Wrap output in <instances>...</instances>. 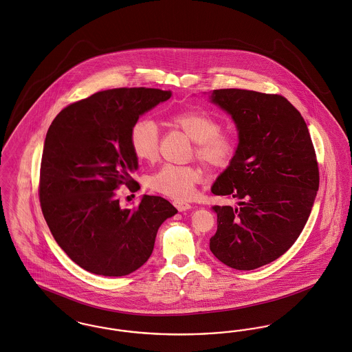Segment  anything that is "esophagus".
<instances>
[{
	"mask_svg": "<svg viewBox=\"0 0 352 352\" xmlns=\"http://www.w3.org/2000/svg\"><path fill=\"white\" fill-rule=\"evenodd\" d=\"M174 206H175V208L178 210V211H186V210H188V208H191V206L188 205V204H186V202H181V201H175L174 202Z\"/></svg>",
	"mask_w": 352,
	"mask_h": 352,
	"instance_id": "34e87169",
	"label": "esophagus"
}]
</instances>
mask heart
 <instances>
[{
	"label": "heart",
	"mask_w": 352,
	"mask_h": 352,
	"mask_svg": "<svg viewBox=\"0 0 352 352\" xmlns=\"http://www.w3.org/2000/svg\"><path fill=\"white\" fill-rule=\"evenodd\" d=\"M170 122L181 129L194 148L190 157L197 158L211 171L226 168L236 153L235 138L222 131V124L206 113L185 110L170 117ZM160 129L151 120H140L130 130V145L140 161L153 162L160 153ZM204 173L198 166L164 165L147 177L146 185L162 195L177 201L188 199L195 186L202 181Z\"/></svg>",
	"instance_id": "b5f03b06"
}]
</instances>
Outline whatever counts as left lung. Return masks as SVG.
<instances>
[{"mask_svg": "<svg viewBox=\"0 0 352 352\" xmlns=\"http://www.w3.org/2000/svg\"><path fill=\"white\" fill-rule=\"evenodd\" d=\"M211 102L232 117L239 144L211 187L238 206L212 207L210 250L231 269H258L283 255L310 217L319 188L315 148L303 117L279 94L218 89Z\"/></svg>", "mask_w": 352, "mask_h": 352, "instance_id": "8db88e82", "label": "left lung"}]
</instances>
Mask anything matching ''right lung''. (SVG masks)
<instances>
[{"label": "right lung", "mask_w": 352, "mask_h": 352, "mask_svg": "<svg viewBox=\"0 0 352 352\" xmlns=\"http://www.w3.org/2000/svg\"><path fill=\"white\" fill-rule=\"evenodd\" d=\"M171 91L120 87L94 93L63 109L50 124L42 151L38 195L56 242L83 270L124 276L145 265L157 231L177 208L144 195L122 208L117 188H140L130 174L138 160L130 130Z\"/></svg>", "instance_id": "add662e5"}]
</instances>
